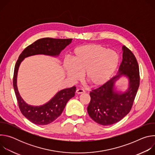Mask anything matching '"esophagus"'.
<instances>
[{"mask_svg": "<svg viewBox=\"0 0 155 155\" xmlns=\"http://www.w3.org/2000/svg\"><path fill=\"white\" fill-rule=\"evenodd\" d=\"M76 93H77V94H82V93H84L85 91H84V90H83V89H77V90H76Z\"/></svg>", "mask_w": 155, "mask_h": 155, "instance_id": "obj_1", "label": "esophagus"}]
</instances>
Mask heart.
Instances as JSON below:
<instances>
[{
    "label": "heart",
    "instance_id": "heart-1",
    "mask_svg": "<svg viewBox=\"0 0 155 155\" xmlns=\"http://www.w3.org/2000/svg\"><path fill=\"white\" fill-rule=\"evenodd\" d=\"M72 61L64 62L66 75L71 80L79 81L84 74L88 83L93 87H99L113 75L118 65V55L113 50L90 44L75 49Z\"/></svg>",
    "mask_w": 155,
    "mask_h": 155
}]
</instances>
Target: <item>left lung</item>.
<instances>
[{
    "mask_svg": "<svg viewBox=\"0 0 155 155\" xmlns=\"http://www.w3.org/2000/svg\"><path fill=\"white\" fill-rule=\"evenodd\" d=\"M123 58L118 74L104 84L90 93L91 101L87 113L96 123L108 126L115 124L129 114L133 105L140 84L139 68L132 52L125 45L123 47ZM121 75L129 78L130 86L124 94L114 91V81Z\"/></svg>",
    "mask_w": 155,
    "mask_h": 155,
    "instance_id": "obj_1",
    "label": "left lung"
}]
</instances>
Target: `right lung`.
<instances>
[{
    "label": "right lung",
    "instance_id": "add662e5",
    "mask_svg": "<svg viewBox=\"0 0 155 155\" xmlns=\"http://www.w3.org/2000/svg\"><path fill=\"white\" fill-rule=\"evenodd\" d=\"M72 38H43L27 47L19 55L15 66L13 84L21 112L28 120L37 125H47L56 120L62 114L68 102L75 96L76 87L66 88L59 91L48 102L41 106L27 104L20 96L16 85L19 66L25 58L35 54L58 56L71 43Z\"/></svg>",
    "mask_w": 155,
    "mask_h": 155
}]
</instances>
